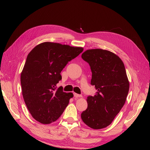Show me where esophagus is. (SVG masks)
I'll use <instances>...</instances> for the list:
<instances>
[{
    "label": "esophagus",
    "mask_w": 150,
    "mask_h": 150,
    "mask_svg": "<svg viewBox=\"0 0 150 150\" xmlns=\"http://www.w3.org/2000/svg\"><path fill=\"white\" fill-rule=\"evenodd\" d=\"M73 95H74L75 97H82L81 95H79V94H77L76 93H73Z\"/></svg>",
    "instance_id": "esophagus-1"
}]
</instances>
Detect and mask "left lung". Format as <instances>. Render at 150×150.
Instances as JSON below:
<instances>
[{"label":"left lung","instance_id":"left-lung-1","mask_svg":"<svg viewBox=\"0 0 150 150\" xmlns=\"http://www.w3.org/2000/svg\"><path fill=\"white\" fill-rule=\"evenodd\" d=\"M92 73L91 84L97 92L87 97L88 108L81 118L90 128H106L125 103L129 88L124 63L115 54L101 49L88 50L82 54Z\"/></svg>","mask_w":150,"mask_h":150}]
</instances>
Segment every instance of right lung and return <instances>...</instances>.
Listing matches in <instances>:
<instances>
[{
	"mask_svg": "<svg viewBox=\"0 0 150 150\" xmlns=\"http://www.w3.org/2000/svg\"><path fill=\"white\" fill-rule=\"evenodd\" d=\"M82 51L81 47L46 42L28 55L21 76L22 95L28 110L39 122L57 120L68 105L73 93L64 92L57 84L63 68Z\"/></svg>",
	"mask_w": 150,
	"mask_h": 150,
	"instance_id": "obj_1",
	"label": "right lung"
}]
</instances>
